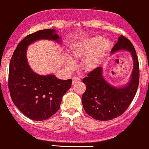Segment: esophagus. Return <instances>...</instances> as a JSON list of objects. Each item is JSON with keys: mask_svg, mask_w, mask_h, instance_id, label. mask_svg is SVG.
Segmentation results:
<instances>
[{"mask_svg": "<svg viewBox=\"0 0 149 149\" xmlns=\"http://www.w3.org/2000/svg\"><path fill=\"white\" fill-rule=\"evenodd\" d=\"M80 81V79L77 77H72V85H74L76 84L77 83H78V82Z\"/></svg>", "mask_w": 149, "mask_h": 149, "instance_id": "34e87169", "label": "esophagus"}]
</instances>
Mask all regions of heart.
<instances>
[{
  "label": "heart",
  "mask_w": 149,
  "mask_h": 149,
  "mask_svg": "<svg viewBox=\"0 0 149 149\" xmlns=\"http://www.w3.org/2000/svg\"><path fill=\"white\" fill-rule=\"evenodd\" d=\"M111 42L109 40H102L100 36L82 40L75 43L72 48L71 54L76 59H84L82 68L86 72L96 69L111 49ZM68 68H74V62L68 59L66 62Z\"/></svg>",
  "instance_id": "b5f03b06"
}]
</instances>
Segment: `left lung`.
Returning <instances> with one entry per match:
<instances>
[{"instance_id": "1", "label": "left lung", "mask_w": 149, "mask_h": 149, "mask_svg": "<svg viewBox=\"0 0 149 149\" xmlns=\"http://www.w3.org/2000/svg\"><path fill=\"white\" fill-rule=\"evenodd\" d=\"M120 50L130 52L133 59V70L130 80L125 86L110 85L102 76L101 67L91 72L83 79L86 88L81 97L84 109L90 116L98 120H109L120 116L128 108L137 93L139 80V66L134 46L123 36L118 38L111 49L112 53Z\"/></svg>"}]
</instances>
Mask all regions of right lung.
<instances>
[{
  "label": "right lung",
  "mask_w": 149,
  "mask_h": 149,
  "mask_svg": "<svg viewBox=\"0 0 149 149\" xmlns=\"http://www.w3.org/2000/svg\"><path fill=\"white\" fill-rule=\"evenodd\" d=\"M39 40L61 42L54 29L28 35L17 45L9 68L8 87L12 102L26 116L34 120H46L56 112L62 97L72 86L71 79L63 80L54 74L40 75L30 68L27 47Z\"/></svg>",
  "instance_id": "1"
}]
</instances>
